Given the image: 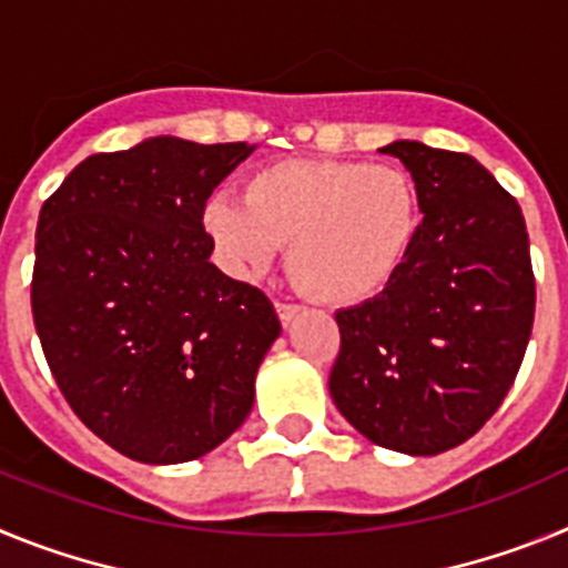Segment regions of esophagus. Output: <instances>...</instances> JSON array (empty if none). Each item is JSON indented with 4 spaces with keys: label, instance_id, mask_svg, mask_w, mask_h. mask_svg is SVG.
Here are the masks:
<instances>
[{
    "label": "esophagus",
    "instance_id": "esophagus-1",
    "mask_svg": "<svg viewBox=\"0 0 568 568\" xmlns=\"http://www.w3.org/2000/svg\"><path fill=\"white\" fill-rule=\"evenodd\" d=\"M275 313H278L281 324H284V327H290V324H293V321L301 315V307H295V304H281V301H275Z\"/></svg>",
    "mask_w": 568,
    "mask_h": 568
}]
</instances>
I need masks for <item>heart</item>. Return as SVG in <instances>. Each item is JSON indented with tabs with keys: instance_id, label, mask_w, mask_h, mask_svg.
<instances>
[{
	"instance_id": "b5f03b06",
	"label": "heart",
	"mask_w": 568,
	"mask_h": 568,
	"mask_svg": "<svg viewBox=\"0 0 568 568\" xmlns=\"http://www.w3.org/2000/svg\"><path fill=\"white\" fill-rule=\"evenodd\" d=\"M241 201L215 193L202 207L219 264L250 278L287 244L290 273L333 307L378 298L420 235L418 187L393 164L287 159L255 170Z\"/></svg>"
}]
</instances>
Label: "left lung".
Listing matches in <instances>:
<instances>
[{
  "mask_svg": "<svg viewBox=\"0 0 568 568\" xmlns=\"http://www.w3.org/2000/svg\"><path fill=\"white\" fill-rule=\"evenodd\" d=\"M381 153L413 175L424 222L398 278L335 313L329 395L366 440L426 458L469 440L515 384L535 321L529 235L471 155L409 139Z\"/></svg>",
  "mask_w": 568,
  "mask_h": 568,
  "instance_id": "1",
  "label": "left lung"
}]
</instances>
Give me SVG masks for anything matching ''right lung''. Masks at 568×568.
I'll return each instance as SVG.
<instances>
[{
  "label": "right lung",
  "instance_id": "1",
  "mask_svg": "<svg viewBox=\"0 0 568 568\" xmlns=\"http://www.w3.org/2000/svg\"><path fill=\"white\" fill-rule=\"evenodd\" d=\"M255 144L153 135L70 170L39 213L33 321L59 389L115 453L184 464L247 420L281 335L261 290L210 264V193Z\"/></svg>",
  "mask_w": 568,
  "mask_h": 568
}]
</instances>
